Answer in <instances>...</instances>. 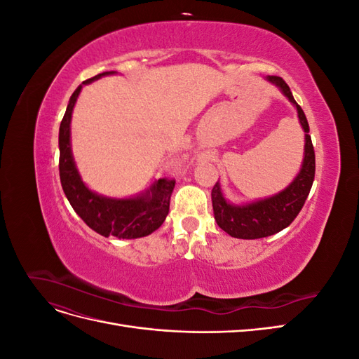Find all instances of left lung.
Here are the masks:
<instances>
[{
    "label": "left lung",
    "instance_id": "1",
    "mask_svg": "<svg viewBox=\"0 0 359 359\" xmlns=\"http://www.w3.org/2000/svg\"><path fill=\"white\" fill-rule=\"evenodd\" d=\"M266 79L276 83L289 102L297 107L299 123L306 133V145H304L302 166L298 175L285 190L274 196L252 203L233 205L226 201L220 184L215 182L211 191L214 219L226 233L233 238H241V240H257V238L274 235L295 220V217L306 203L314 181V170H316V160H314V149L309 135L310 127L306 114L293 99L289 85L283 79L278 76H268Z\"/></svg>",
    "mask_w": 359,
    "mask_h": 359
}]
</instances>
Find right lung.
<instances>
[{
	"label": "right lung",
	"mask_w": 359,
	"mask_h": 359,
	"mask_svg": "<svg viewBox=\"0 0 359 359\" xmlns=\"http://www.w3.org/2000/svg\"><path fill=\"white\" fill-rule=\"evenodd\" d=\"M114 73L104 72L86 79L72 94L60 126V180L73 210L93 231L103 236L112 235L119 240H133L153 233L165 222L175 180H158L145 193L135 198L115 199L102 196L85 186L74 165L70 144L72 112L82 86Z\"/></svg>",
	"instance_id": "right-lung-1"
}]
</instances>
